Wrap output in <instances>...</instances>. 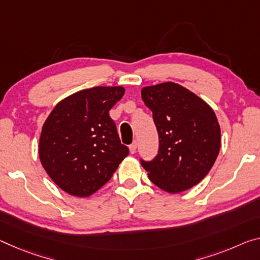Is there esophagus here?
Wrapping results in <instances>:
<instances>
[{
	"instance_id": "obj_1",
	"label": "esophagus",
	"mask_w": 260,
	"mask_h": 260,
	"mask_svg": "<svg viewBox=\"0 0 260 260\" xmlns=\"http://www.w3.org/2000/svg\"><path fill=\"white\" fill-rule=\"evenodd\" d=\"M137 147H138V143L137 141H134L132 145L129 146V151L132 152V154H134V152H137Z\"/></svg>"
}]
</instances>
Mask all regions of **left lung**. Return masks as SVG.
<instances>
[{
    "mask_svg": "<svg viewBox=\"0 0 260 260\" xmlns=\"http://www.w3.org/2000/svg\"><path fill=\"white\" fill-rule=\"evenodd\" d=\"M141 97L158 133V154L141 159L156 186L179 193L200 183L219 155L221 131L211 106L184 86L167 82L146 86Z\"/></svg>",
    "mask_w": 260,
    "mask_h": 260,
    "instance_id": "8db88e82",
    "label": "left lung"
}]
</instances>
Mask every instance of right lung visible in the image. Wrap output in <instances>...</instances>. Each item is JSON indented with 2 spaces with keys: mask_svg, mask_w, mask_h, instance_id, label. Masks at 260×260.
Here are the masks:
<instances>
[{
  "mask_svg": "<svg viewBox=\"0 0 260 260\" xmlns=\"http://www.w3.org/2000/svg\"><path fill=\"white\" fill-rule=\"evenodd\" d=\"M123 93L122 86L81 90L61 101L48 115L39 140V157L64 192L82 198L93 194L128 155L109 114Z\"/></svg>",
  "mask_w": 260,
  "mask_h": 260,
  "instance_id": "right-lung-1",
  "label": "right lung"
}]
</instances>
